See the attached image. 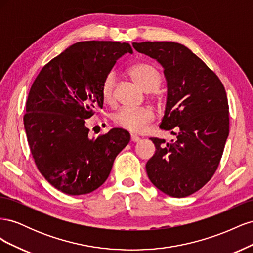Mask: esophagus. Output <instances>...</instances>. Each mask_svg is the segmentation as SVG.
Segmentation results:
<instances>
[{
	"label": "esophagus",
	"instance_id": "1",
	"mask_svg": "<svg viewBox=\"0 0 253 253\" xmlns=\"http://www.w3.org/2000/svg\"><path fill=\"white\" fill-rule=\"evenodd\" d=\"M140 140V138L138 136H136V135H134V134H131V141H133V142H138Z\"/></svg>",
	"mask_w": 253,
	"mask_h": 253
}]
</instances>
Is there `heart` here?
Returning a JSON list of instances; mask_svg holds the SVG:
<instances>
[{
	"mask_svg": "<svg viewBox=\"0 0 253 253\" xmlns=\"http://www.w3.org/2000/svg\"><path fill=\"white\" fill-rule=\"evenodd\" d=\"M131 77L147 93H151V98L156 102H162V96L157 91L162 83V74L158 68L150 63H137L128 68ZM115 85L116 75L109 73L105 76L100 87L101 100L105 105L114 106L116 102L115 98ZM155 118V113L149 108L140 109H120L113 115V122L119 127L127 129L133 133H141Z\"/></svg>",
	"mask_w": 253,
	"mask_h": 253,
	"instance_id": "obj_1",
	"label": "heart"
}]
</instances>
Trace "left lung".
<instances>
[{
  "label": "left lung",
  "instance_id": "left-lung-1",
  "mask_svg": "<svg viewBox=\"0 0 253 253\" xmlns=\"http://www.w3.org/2000/svg\"><path fill=\"white\" fill-rule=\"evenodd\" d=\"M165 68L168 98L159 127L170 142L151 137L155 154L145 165L150 180L172 197H186L217 170L229 135V105L223 83L189 48L175 42L133 43Z\"/></svg>",
  "mask_w": 253,
  "mask_h": 253
}]
</instances>
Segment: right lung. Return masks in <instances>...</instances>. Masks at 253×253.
Listing matches in <instances>:
<instances>
[{
  "label": "right lung",
  "mask_w": 253,
  "mask_h": 253,
  "mask_svg": "<svg viewBox=\"0 0 253 253\" xmlns=\"http://www.w3.org/2000/svg\"><path fill=\"white\" fill-rule=\"evenodd\" d=\"M126 52H133L128 43H75L44 65L30 87L23 117L29 149L38 170L61 192L82 195L98 189L129 142L124 128L89 139L85 126V119L103 106L104 77Z\"/></svg>",
  "instance_id": "obj_1"
}]
</instances>
